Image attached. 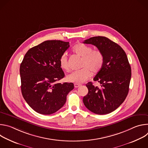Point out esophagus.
<instances>
[{"label":"esophagus","instance_id":"obj_1","mask_svg":"<svg viewBox=\"0 0 148 148\" xmlns=\"http://www.w3.org/2000/svg\"><path fill=\"white\" fill-rule=\"evenodd\" d=\"M81 85H80V84H74V87L75 88H78L79 86H80Z\"/></svg>","mask_w":148,"mask_h":148}]
</instances>
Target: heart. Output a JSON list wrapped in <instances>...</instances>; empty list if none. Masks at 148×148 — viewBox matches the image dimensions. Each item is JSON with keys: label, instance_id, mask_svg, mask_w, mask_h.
Returning <instances> with one entry per match:
<instances>
[{"label": "heart", "instance_id": "obj_1", "mask_svg": "<svg viewBox=\"0 0 148 148\" xmlns=\"http://www.w3.org/2000/svg\"><path fill=\"white\" fill-rule=\"evenodd\" d=\"M73 51L82 57L81 67L83 68L69 74L66 77L68 81L76 84L84 82L90 77L91 72L93 74H97L102 69L104 62V57L101 50H93L90 46L78 43L73 47ZM59 62L60 67L62 70L66 71L69 70L66 53H63L61 56Z\"/></svg>", "mask_w": 148, "mask_h": 148}]
</instances>
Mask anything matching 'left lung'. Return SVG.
<instances>
[{
	"label": "left lung",
	"instance_id": "left-lung-1",
	"mask_svg": "<svg viewBox=\"0 0 148 148\" xmlns=\"http://www.w3.org/2000/svg\"><path fill=\"white\" fill-rule=\"evenodd\" d=\"M83 43L96 46L104 57L103 67L93 79L100 87H95L91 82L86 84L88 92L83 98L84 104L96 114L111 113L120 106L128 94L131 68L127 56L120 46L107 37H93Z\"/></svg>",
	"mask_w": 148,
	"mask_h": 148
}]
</instances>
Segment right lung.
I'll return each instance as SVG.
<instances>
[{
    "mask_svg": "<svg viewBox=\"0 0 148 148\" xmlns=\"http://www.w3.org/2000/svg\"><path fill=\"white\" fill-rule=\"evenodd\" d=\"M69 42L47 40L29 49L20 66L21 90L29 106L36 112L52 114L66 102L73 83H57L64 77L60 66L61 56Z\"/></svg>",
    "mask_w": 148,
    "mask_h": 148,
    "instance_id": "right-lung-1",
    "label": "right lung"
}]
</instances>
